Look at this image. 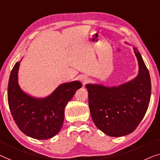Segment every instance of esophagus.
Masks as SVG:
<instances>
[{
	"label": "esophagus",
	"instance_id": "obj_1",
	"mask_svg": "<svg viewBox=\"0 0 160 160\" xmlns=\"http://www.w3.org/2000/svg\"><path fill=\"white\" fill-rule=\"evenodd\" d=\"M79 80L83 83V85H84L88 81V78L87 77H85V76H81V77L79 78Z\"/></svg>",
	"mask_w": 160,
	"mask_h": 160
}]
</instances>
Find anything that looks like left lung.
<instances>
[{
  "mask_svg": "<svg viewBox=\"0 0 160 160\" xmlns=\"http://www.w3.org/2000/svg\"><path fill=\"white\" fill-rule=\"evenodd\" d=\"M132 48L138 64L136 78L115 86L85 85L92 120L98 129L109 136H124L133 132L149 104L152 93L149 72L138 48Z\"/></svg>",
  "mask_w": 160,
  "mask_h": 160,
  "instance_id": "8db88e82",
  "label": "left lung"
}]
</instances>
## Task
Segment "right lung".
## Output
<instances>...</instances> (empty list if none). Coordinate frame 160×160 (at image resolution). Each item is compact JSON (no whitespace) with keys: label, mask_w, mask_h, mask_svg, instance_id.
I'll use <instances>...</instances> for the list:
<instances>
[{"label":"right lung","mask_w":160,"mask_h":160,"mask_svg":"<svg viewBox=\"0 0 160 160\" xmlns=\"http://www.w3.org/2000/svg\"><path fill=\"white\" fill-rule=\"evenodd\" d=\"M19 62L11 72L8 85V102L13 120L20 130L31 138L46 140L60 131L67 103L82 87L78 80L62 83L44 98L35 97L24 92L18 82Z\"/></svg>","instance_id":"obj_1"}]
</instances>
